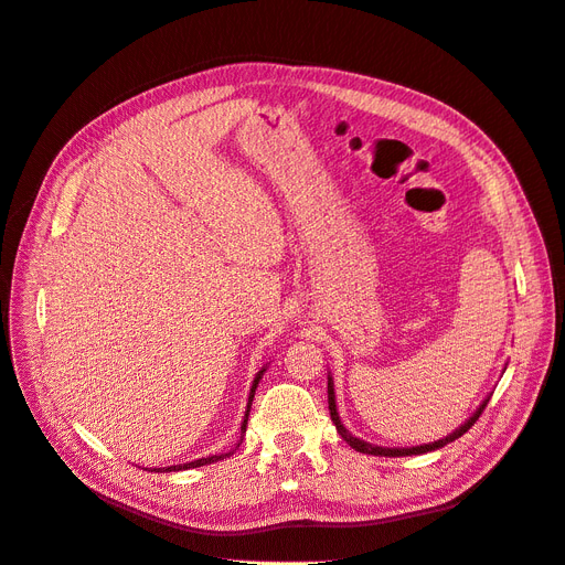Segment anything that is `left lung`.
<instances>
[{
  "mask_svg": "<svg viewBox=\"0 0 565 565\" xmlns=\"http://www.w3.org/2000/svg\"><path fill=\"white\" fill-rule=\"evenodd\" d=\"M507 370V367H504ZM488 401H490V396L476 407V413L459 426V429H455L452 434H448L446 438H440V440H434V443H424V446H413V448H382V446H372V443H367V440H363V438H355L344 424H341V419H339V413H337V398H334V382H332V374H328V405H330V417H332V422H334V426H337V434L344 438L349 446L353 448V450H358V452H365V455H380V457H407V455H424V452H431V450H438V448H443V446H448V443H452V440H457L459 436H465L471 426L476 424V419L481 417V413L486 409V405H488Z\"/></svg>",
  "mask_w": 565,
  "mask_h": 565,
  "instance_id": "1",
  "label": "left lung"
}]
</instances>
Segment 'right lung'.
<instances>
[{
	"label": "right lung",
	"mask_w": 565,
	"mask_h": 565,
	"mask_svg": "<svg viewBox=\"0 0 565 565\" xmlns=\"http://www.w3.org/2000/svg\"><path fill=\"white\" fill-rule=\"evenodd\" d=\"M264 372H266V367H262L259 372H256V377H254V382H252V388H249V398H247V409H245V419H243V424H241V440L235 443V448H241V443H243V434L247 431V417H249V407H252V401H254V391H256V386H259V380L264 377ZM233 452H235V450H231V452H221V455H212V457H202V459H195V461H185V465H174V467H160V469H152V471H158V473H167V471L198 469V467H204V465H212V461L226 459V457H231Z\"/></svg>",
	"instance_id": "add662e5"
}]
</instances>
